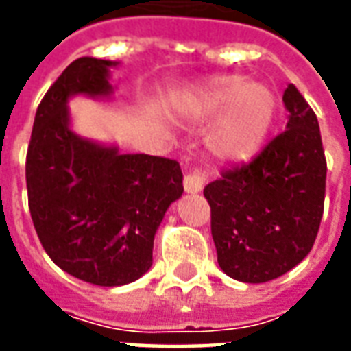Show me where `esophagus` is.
I'll list each match as a JSON object with an SVG mask.
<instances>
[{
  "label": "esophagus",
  "mask_w": 351,
  "mask_h": 351,
  "mask_svg": "<svg viewBox=\"0 0 351 351\" xmlns=\"http://www.w3.org/2000/svg\"><path fill=\"white\" fill-rule=\"evenodd\" d=\"M205 171L201 167H193L190 169L186 175H184V190L188 191V193H197V191L203 190V186H205Z\"/></svg>",
  "instance_id": "esophagus-1"
}]
</instances>
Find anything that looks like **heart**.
Here are the masks:
<instances>
[{"label":"heart","mask_w":351,"mask_h":351,"mask_svg":"<svg viewBox=\"0 0 351 351\" xmlns=\"http://www.w3.org/2000/svg\"><path fill=\"white\" fill-rule=\"evenodd\" d=\"M197 114H218L223 108L210 146L220 158L246 161L258 152L269 135L276 101L263 84H246L239 77L210 82L197 101Z\"/></svg>","instance_id":"heart-1"}]
</instances>
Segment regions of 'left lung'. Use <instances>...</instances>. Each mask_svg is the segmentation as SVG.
<instances>
[{
    "label": "left lung",
    "instance_id": "1",
    "mask_svg": "<svg viewBox=\"0 0 351 351\" xmlns=\"http://www.w3.org/2000/svg\"><path fill=\"white\" fill-rule=\"evenodd\" d=\"M287 130L250 161L205 186L218 265L231 278L263 284L308 256L324 216L327 161L316 112L287 84Z\"/></svg>",
    "mask_w": 351,
    "mask_h": 351
}]
</instances>
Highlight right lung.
Wrapping results in <instances>:
<instances>
[{
  "instance_id": "add662e5",
  "label": "right lung",
  "mask_w": 351,
  "mask_h": 351,
  "mask_svg": "<svg viewBox=\"0 0 351 351\" xmlns=\"http://www.w3.org/2000/svg\"><path fill=\"white\" fill-rule=\"evenodd\" d=\"M112 62L79 58L37 107L26 156L27 205L50 259L95 286H123L152 265L154 235L182 195L178 161L120 154L69 130L75 93L108 95Z\"/></svg>"
}]
</instances>
